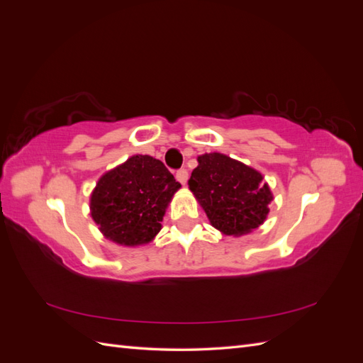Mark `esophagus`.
<instances>
[{
  "label": "esophagus",
  "mask_w": 363,
  "mask_h": 363,
  "mask_svg": "<svg viewBox=\"0 0 363 363\" xmlns=\"http://www.w3.org/2000/svg\"><path fill=\"white\" fill-rule=\"evenodd\" d=\"M188 171L186 169H179L177 172H175V179H177L182 184H184L186 182H188Z\"/></svg>",
  "instance_id": "obj_1"
}]
</instances>
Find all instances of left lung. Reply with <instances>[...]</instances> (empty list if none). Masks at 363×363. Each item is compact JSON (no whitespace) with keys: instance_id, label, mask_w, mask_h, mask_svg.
I'll list each match as a JSON object with an SVG mask.
<instances>
[{"instance_id":"obj_1","label":"left lung","mask_w":363,"mask_h":363,"mask_svg":"<svg viewBox=\"0 0 363 363\" xmlns=\"http://www.w3.org/2000/svg\"><path fill=\"white\" fill-rule=\"evenodd\" d=\"M189 189L211 224L228 236L250 233L265 221L272 194L263 175L221 152L199 156Z\"/></svg>"}]
</instances>
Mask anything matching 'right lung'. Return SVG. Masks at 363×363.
<instances>
[{"label": "right lung", "instance_id": "right-lung-1", "mask_svg": "<svg viewBox=\"0 0 363 363\" xmlns=\"http://www.w3.org/2000/svg\"><path fill=\"white\" fill-rule=\"evenodd\" d=\"M180 188L160 160L131 156L98 180L91 195V215L112 242L144 245L160 232L163 215Z\"/></svg>", "mask_w": 363, "mask_h": 363}]
</instances>
